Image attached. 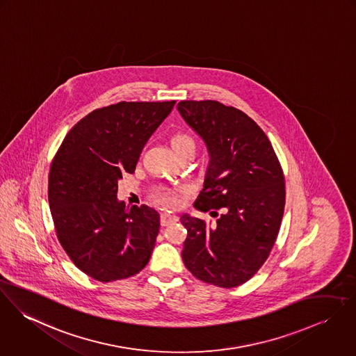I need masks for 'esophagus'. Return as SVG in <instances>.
Returning <instances> with one entry per match:
<instances>
[{
  "label": "esophagus",
  "instance_id": "obj_1",
  "mask_svg": "<svg viewBox=\"0 0 356 356\" xmlns=\"http://www.w3.org/2000/svg\"><path fill=\"white\" fill-rule=\"evenodd\" d=\"M175 222H177V217L169 216V214H162L161 216V225L162 227H168V225H172Z\"/></svg>",
  "mask_w": 356,
  "mask_h": 356
}]
</instances>
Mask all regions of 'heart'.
Here are the masks:
<instances>
[{"label": "heart", "mask_w": 356, "mask_h": 356, "mask_svg": "<svg viewBox=\"0 0 356 356\" xmlns=\"http://www.w3.org/2000/svg\"><path fill=\"white\" fill-rule=\"evenodd\" d=\"M170 145L175 153L177 154L181 150L194 147V139L188 134L183 131H177L170 136ZM152 195L156 202H159V204L165 207H173L179 203V194L176 190H172V188H157L153 191Z\"/></svg>", "instance_id": "heart-1"}]
</instances>
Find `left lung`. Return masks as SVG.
<instances>
[{"mask_svg":"<svg viewBox=\"0 0 356 356\" xmlns=\"http://www.w3.org/2000/svg\"><path fill=\"white\" fill-rule=\"evenodd\" d=\"M177 111L210 153L194 206L213 221L183 214L181 251L197 280L221 288L248 281L266 262L280 231L285 181L275 149L244 112L217 101H181Z\"/></svg>","mask_w":356,"mask_h":356,"instance_id":"1","label":"left lung"}]
</instances>
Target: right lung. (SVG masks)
Instances as JSON below:
<instances>
[{
    "mask_svg": "<svg viewBox=\"0 0 356 356\" xmlns=\"http://www.w3.org/2000/svg\"><path fill=\"white\" fill-rule=\"evenodd\" d=\"M176 101L125 102L95 109L64 138L49 172L56 235L83 273L101 282L138 275L159 232L152 207L118 202V183Z\"/></svg>",
    "mask_w": 356,
    "mask_h": 356,
    "instance_id": "obj_1",
    "label": "right lung"
}]
</instances>
